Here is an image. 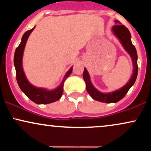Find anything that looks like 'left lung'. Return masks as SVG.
<instances>
[{"instance_id": "left-lung-1", "label": "left lung", "mask_w": 151, "mask_h": 151, "mask_svg": "<svg viewBox=\"0 0 151 151\" xmlns=\"http://www.w3.org/2000/svg\"><path fill=\"white\" fill-rule=\"evenodd\" d=\"M115 22L116 24L114 25L112 30H113L114 32L117 36L118 38L120 40L121 42L122 43L125 50L130 54L131 57L132 58L133 64V73L130 81L121 89L117 90V91L111 93H103L97 91L91 84V81H90L89 74H88V72L86 70V68H84V71L83 72V78L85 81L86 90H87L90 96L96 101L105 102V103H116V102H118L120 101L121 99H122L127 93L130 88L133 85V84L136 81L137 75H138V63H137L138 56H137L136 47L131 42V33H130L127 27L124 25L120 24V22L118 21V20H115Z\"/></svg>"}]
</instances>
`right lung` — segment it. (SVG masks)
<instances>
[{
    "mask_svg": "<svg viewBox=\"0 0 151 151\" xmlns=\"http://www.w3.org/2000/svg\"><path fill=\"white\" fill-rule=\"evenodd\" d=\"M34 28L35 27L30 30L26 31L22 36L21 42L15 50L14 55V65L15 67V72H16V79L20 89L25 93V94L30 99L31 101L37 104H50L58 101L61 98L62 93H63L64 82L72 73V67L66 74L61 85L53 91H47L45 89L36 88L31 85L27 81L23 70H22V59L25 43L27 42L29 35L34 30Z\"/></svg>",
    "mask_w": 151,
    "mask_h": 151,
    "instance_id": "1",
    "label": "right lung"
}]
</instances>
